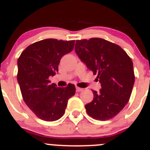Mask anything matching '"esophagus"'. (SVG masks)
<instances>
[{
  "label": "esophagus",
  "instance_id": "obj_1",
  "mask_svg": "<svg viewBox=\"0 0 150 150\" xmlns=\"http://www.w3.org/2000/svg\"><path fill=\"white\" fill-rule=\"evenodd\" d=\"M76 92H80V91H83V88H81L76 87Z\"/></svg>",
  "mask_w": 150,
  "mask_h": 150
}]
</instances>
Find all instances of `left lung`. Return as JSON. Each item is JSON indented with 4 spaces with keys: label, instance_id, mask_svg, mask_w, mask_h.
<instances>
[{
    "label": "left lung",
    "instance_id": "1",
    "mask_svg": "<svg viewBox=\"0 0 150 150\" xmlns=\"http://www.w3.org/2000/svg\"><path fill=\"white\" fill-rule=\"evenodd\" d=\"M75 52L87 68L97 74L100 91L86 105L88 115L98 120L116 116L129 100L134 83L133 63L119 45L100 38L76 41Z\"/></svg>",
    "mask_w": 150,
    "mask_h": 150
}]
</instances>
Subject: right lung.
<instances>
[{"instance_id":"1","label":"right lung","mask_w":150,"mask_h":150,"mask_svg":"<svg viewBox=\"0 0 150 150\" xmlns=\"http://www.w3.org/2000/svg\"><path fill=\"white\" fill-rule=\"evenodd\" d=\"M75 41L47 38L29 45L18 59L17 79L24 103L41 120L55 121L64 114L76 88H59L49 76L58 72L62 57L73 50Z\"/></svg>"}]
</instances>
